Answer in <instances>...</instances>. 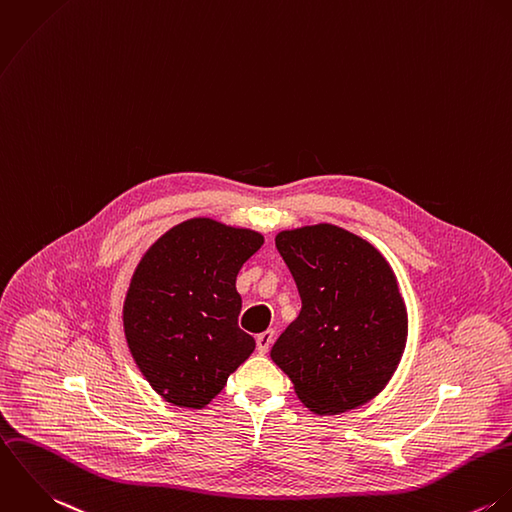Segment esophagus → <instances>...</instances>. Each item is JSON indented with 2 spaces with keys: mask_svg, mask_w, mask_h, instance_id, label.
<instances>
[{
  "mask_svg": "<svg viewBox=\"0 0 512 512\" xmlns=\"http://www.w3.org/2000/svg\"><path fill=\"white\" fill-rule=\"evenodd\" d=\"M274 341V330H266L256 338V349L258 353H266Z\"/></svg>",
  "mask_w": 512,
  "mask_h": 512,
  "instance_id": "obj_1",
  "label": "esophagus"
}]
</instances>
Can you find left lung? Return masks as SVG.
I'll use <instances>...</instances> for the list:
<instances>
[{
  "label": "left lung",
  "instance_id": "obj_1",
  "mask_svg": "<svg viewBox=\"0 0 512 512\" xmlns=\"http://www.w3.org/2000/svg\"><path fill=\"white\" fill-rule=\"evenodd\" d=\"M276 248L302 310L270 357L318 415L367 403L389 383L407 341V310L391 266L367 240L334 224L282 230Z\"/></svg>",
  "mask_w": 512,
  "mask_h": 512
}]
</instances>
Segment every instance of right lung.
Here are the masks:
<instances>
[{"mask_svg": "<svg viewBox=\"0 0 512 512\" xmlns=\"http://www.w3.org/2000/svg\"><path fill=\"white\" fill-rule=\"evenodd\" d=\"M264 236L212 218L165 232L141 258L123 306L131 355L172 405L202 409L256 341L238 328L236 276Z\"/></svg>", "mask_w": 512, "mask_h": 512, "instance_id": "1", "label": "right lung"}]
</instances>
